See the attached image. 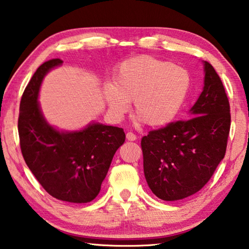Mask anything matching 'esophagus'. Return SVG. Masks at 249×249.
<instances>
[{"mask_svg": "<svg viewBox=\"0 0 249 249\" xmlns=\"http://www.w3.org/2000/svg\"><path fill=\"white\" fill-rule=\"evenodd\" d=\"M126 139H127V141H131V142H133V141H135L137 137H136V135L134 133H132V132H127V134H126Z\"/></svg>", "mask_w": 249, "mask_h": 249, "instance_id": "34e87169", "label": "esophagus"}]
</instances>
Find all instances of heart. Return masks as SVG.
<instances>
[{"instance_id": "obj_1", "label": "heart", "mask_w": 249, "mask_h": 249, "mask_svg": "<svg viewBox=\"0 0 249 249\" xmlns=\"http://www.w3.org/2000/svg\"><path fill=\"white\" fill-rule=\"evenodd\" d=\"M113 83H106L104 100L109 113L121 118L129 102L134 113L149 126H163L174 120L186 100L191 77L186 70L151 55H140L122 62Z\"/></svg>"}]
</instances>
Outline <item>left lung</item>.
<instances>
[{"label":"left lung","instance_id":"left-lung-1","mask_svg":"<svg viewBox=\"0 0 249 249\" xmlns=\"http://www.w3.org/2000/svg\"><path fill=\"white\" fill-rule=\"evenodd\" d=\"M204 89L188 120L169 123L142 139L144 174L163 200H179L200 191L226 153L231 107L224 85L204 62Z\"/></svg>","mask_w":249,"mask_h":249}]
</instances>
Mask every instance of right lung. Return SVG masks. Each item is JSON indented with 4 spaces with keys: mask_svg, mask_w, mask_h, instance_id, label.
<instances>
[{
    "mask_svg": "<svg viewBox=\"0 0 249 249\" xmlns=\"http://www.w3.org/2000/svg\"><path fill=\"white\" fill-rule=\"evenodd\" d=\"M62 63L60 58L43 63L25 88L18 122L19 145L26 165L51 196L69 203H89L100 193L125 133L100 123L62 132L47 123L37 102L39 88L45 75Z\"/></svg>",
    "mask_w": 249,
    "mask_h": 249,
    "instance_id": "right-lung-1",
    "label": "right lung"
}]
</instances>
